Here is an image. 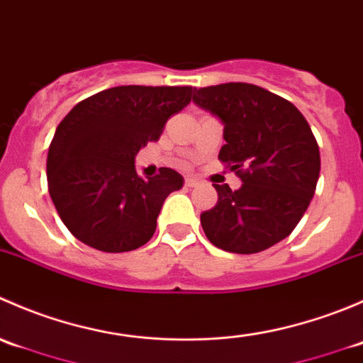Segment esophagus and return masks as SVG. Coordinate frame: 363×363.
Returning <instances> with one entry per match:
<instances>
[{
  "mask_svg": "<svg viewBox=\"0 0 363 363\" xmlns=\"http://www.w3.org/2000/svg\"><path fill=\"white\" fill-rule=\"evenodd\" d=\"M184 186L186 188H196V186H199V181H196L195 177H186Z\"/></svg>",
  "mask_w": 363,
  "mask_h": 363,
  "instance_id": "esophagus-1",
  "label": "esophagus"
}]
</instances>
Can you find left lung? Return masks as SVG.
Listing matches in <instances>:
<instances>
[{"mask_svg":"<svg viewBox=\"0 0 363 363\" xmlns=\"http://www.w3.org/2000/svg\"><path fill=\"white\" fill-rule=\"evenodd\" d=\"M193 101L225 124L219 161L242 186L212 184L218 203L200 221L216 247L252 255L290 235L320 177V149L306 117L284 98L246 82L195 89Z\"/></svg>","mask_w":363,"mask_h":363,"instance_id":"left-lung-1","label":"left lung"}]
</instances>
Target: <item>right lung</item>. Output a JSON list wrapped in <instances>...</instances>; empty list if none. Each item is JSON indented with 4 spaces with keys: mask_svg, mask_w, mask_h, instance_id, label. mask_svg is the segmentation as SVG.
<instances>
[{
    "mask_svg": "<svg viewBox=\"0 0 363 363\" xmlns=\"http://www.w3.org/2000/svg\"><path fill=\"white\" fill-rule=\"evenodd\" d=\"M191 93L189 86L111 87L79 101L61 121L47 156V182L75 239L105 252L151 240L161 205L184 179L172 168L142 179L135 156L158 140Z\"/></svg>",
    "mask_w": 363,
    "mask_h": 363,
    "instance_id": "right-lung-1",
    "label": "right lung"
}]
</instances>
